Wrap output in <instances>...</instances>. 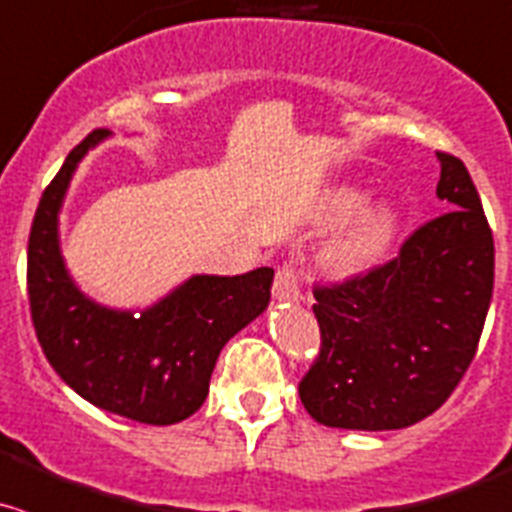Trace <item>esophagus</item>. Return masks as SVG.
<instances>
[{"label": "esophagus", "mask_w": 512, "mask_h": 512, "mask_svg": "<svg viewBox=\"0 0 512 512\" xmlns=\"http://www.w3.org/2000/svg\"><path fill=\"white\" fill-rule=\"evenodd\" d=\"M272 297L280 302H295L300 297V282H297L295 267L282 265L277 267L275 285H272Z\"/></svg>", "instance_id": "34e87169"}]
</instances>
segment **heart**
Returning a JSON list of instances; mask_svg holds the SVG:
<instances>
[{
	"label": "heart",
	"instance_id": "b5f03b06",
	"mask_svg": "<svg viewBox=\"0 0 512 512\" xmlns=\"http://www.w3.org/2000/svg\"><path fill=\"white\" fill-rule=\"evenodd\" d=\"M365 202V192L357 187H337L330 190L322 200L320 222L347 220L352 212H357ZM400 230V212L390 202H377L365 207L355 220L350 222L345 232L335 237L322 252V265L332 277H355L372 270L377 262L385 260V255L393 247Z\"/></svg>",
	"mask_w": 512,
	"mask_h": 512
}]
</instances>
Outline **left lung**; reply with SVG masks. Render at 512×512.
<instances>
[{
  "label": "left lung",
  "instance_id": "1",
  "mask_svg": "<svg viewBox=\"0 0 512 512\" xmlns=\"http://www.w3.org/2000/svg\"><path fill=\"white\" fill-rule=\"evenodd\" d=\"M438 160V197L450 212L418 227L385 265L312 290L322 342L300 400L327 428L420 423L478 350L493 297V232L463 162L448 152Z\"/></svg>",
  "mask_w": 512,
  "mask_h": 512
}]
</instances>
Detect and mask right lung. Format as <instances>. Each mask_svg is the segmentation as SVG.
Segmentation results:
<instances>
[{
    "mask_svg": "<svg viewBox=\"0 0 512 512\" xmlns=\"http://www.w3.org/2000/svg\"><path fill=\"white\" fill-rule=\"evenodd\" d=\"M109 137L94 130L42 192L27 250V290L49 365L87 403L145 425H175L202 408L220 350L270 305L275 270L192 275L142 312L89 300L64 267L59 210L74 170Z\"/></svg>",
    "mask_w": 512,
    "mask_h": 512,
    "instance_id": "right-lung-1",
    "label": "right lung"
}]
</instances>
